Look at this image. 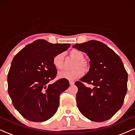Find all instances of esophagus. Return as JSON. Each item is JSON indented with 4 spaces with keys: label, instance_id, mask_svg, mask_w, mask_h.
<instances>
[{
    "label": "esophagus",
    "instance_id": "1",
    "mask_svg": "<svg viewBox=\"0 0 135 135\" xmlns=\"http://www.w3.org/2000/svg\"><path fill=\"white\" fill-rule=\"evenodd\" d=\"M69 84L71 85H74V81L70 80L69 81Z\"/></svg>",
    "mask_w": 135,
    "mask_h": 135
}]
</instances>
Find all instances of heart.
Instances as JSON below:
<instances>
[{
    "label": "heart",
    "mask_w": 135,
    "mask_h": 135,
    "mask_svg": "<svg viewBox=\"0 0 135 135\" xmlns=\"http://www.w3.org/2000/svg\"><path fill=\"white\" fill-rule=\"evenodd\" d=\"M69 54L71 56L77 60L74 68L75 69L71 71H62L58 73V76L60 79H64L67 80H73L82 77L84 74V70H87L89 68V64L86 61L83 60L84 58V53L77 49H73L70 51ZM64 54L60 53L55 55L53 58V64L56 69H62L63 68ZM81 67V68L80 67ZM83 69H82L81 68Z\"/></svg>",
    "instance_id": "heart-1"
}]
</instances>
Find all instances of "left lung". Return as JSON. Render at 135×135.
Wrapping results in <instances>:
<instances>
[{
  "label": "left lung",
  "instance_id": "left-lung-1",
  "mask_svg": "<svg viewBox=\"0 0 135 135\" xmlns=\"http://www.w3.org/2000/svg\"><path fill=\"white\" fill-rule=\"evenodd\" d=\"M73 47L85 53L90 60L89 71L75 82L79 110L91 121L107 120L121 108L127 93L128 74L122 61L111 49L97 40L75 44ZM82 82L92 87L87 88Z\"/></svg>",
  "mask_w": 135,
  "mask_h": 135
}]
</instances>
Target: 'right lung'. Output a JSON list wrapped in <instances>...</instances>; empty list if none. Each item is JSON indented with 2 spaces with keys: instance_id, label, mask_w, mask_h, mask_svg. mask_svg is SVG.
<instances>
[{
  "instance_id": "obj_1",
  "label": "right lung",
  "mask_w": 135,
  "mask_h": 135,
  "mask_svg": "<svg viewBox=\"0 0 135 135\" xmlns=\"http://www.w3.org/2000/svg\"><path fill=\"white\" fill-rule=\"evenodd\" d=\"M70 46L38 39L26 46L13 59L7 77L8 94L15 108L25 119L41 122L56 112L60 94L69 83L61 79L49 84L57 74L53 58Z\"/></svg>"
}]
</instances>
